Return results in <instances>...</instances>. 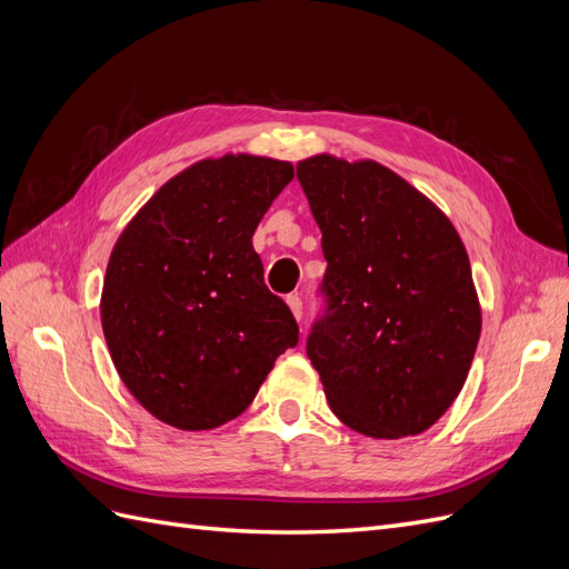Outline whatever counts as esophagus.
<instances>
[{"mask_svg": "<svg viewBox=\"0 0 569 569\" xmlns=\"http://www.w3.org/2000/svg\"><path fill=\"white\" fill-rule=\"evenodd\" d=\"M287 303H289V308H291V313H295V318L301 320V318H303V301H301V297H299V295H289V297H287Z\"/></svg>", "mask_w": 569, "mask_h": 569, "instance_id": "obj_1", "label": "esophagus"}]
</instances>
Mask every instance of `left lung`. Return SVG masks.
Segmentation results:
<instances>
[{
  "mask_svg": "<svg viewBox=\"0 0 569 569\" xmlns=\"http://www.w3.org/2000/svg\"><path fill=\"white\" fill-rule=\"evenodd\" d=\"M325 311L306 339L327 403L375 439L420 435L460 393L481 332L470 258L416 187L375 161L306 159Z\"/></svg>",
  "mask_w": 569,
  "mask_h": 569,
  "instance_id": "obj_1",
  "label": "left lung"
}]
</instances>
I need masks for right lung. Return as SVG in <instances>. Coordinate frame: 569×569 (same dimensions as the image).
<instances>
[{"label":"right lung","instance_id":"obj_1","mask_svg":"<svg viewBox=\"0 0 569 569\" xmlns=\"http://www.w3.org/2000/svg\"><path fill=\"white\" fill-rule=\"evenodd\" d=\"M291 178V163L249 153L199 161L118 237L101 327L120 380L161 422L197 432L242 416L299 343L251 244Z\"/></svg>","mask_w":569,"mask_h":569}]
</instances>
